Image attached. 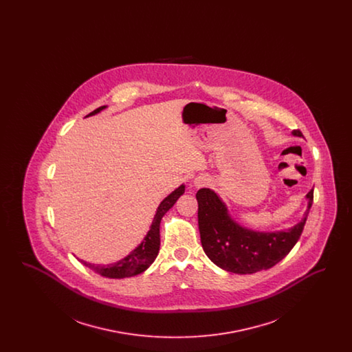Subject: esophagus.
<instances>
[{"label": "esophagus", "instance_id": "esophagus-1", "mask_svg": "<svg viewBox=\"0 0 352 352\" xmlns=\"http://www.w3.org/2000/svg\"><path fill=\"white\" fill-rule=\"evenodd\" d=\"M204 184H206V182H204L203 179H197V181H195V186H198V187H199V186H204Z\"/></svg>", "mask_w": 352, "mask_h": 352}]
</instances>
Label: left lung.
<instances>
[{"label": "left lung", "mask_w": 352, "mask_h": 352, "mask_svg": "<svg viewBox=\"0 0 352 352\" xmlns=\"http://www.w3.org/2000/svg\"><path fill=\"white\" fill-rule=\"evenodd\" d=\"M293 135L302 137L300 131ZM303 219L289 230L263 232L239 224L218 194L210 188L197 192L201 247L219 268L237 274H252L274 267L292 251L301 236L313 204V190L306 195Z\"/></svg>", "instance_id": "8db88e82"}]
</instances>
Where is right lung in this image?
Returning a JSON list of instances; mask_svg holds the SVG:
<instances>
[{
  "mask_svg": "<svg viewBox=\"0 0 352 352\" xmlns=\"http://www.w3.org/2000/svg\"><path fill=\"white\" fill-rule=\"evenodd\" d=\"M105 108H107V105H102L100 108L95 109L94 112H91L89 115H87L85 118L94 116ZM184 192V184H181L178 188H175L170 195H168L164 201L160 203L157 212L151 221V230L148 231V234L144 237L141 244L138 247H135L128 256H125L118 263H113L109 265H95V264L85 263L83 260H80V261L85 267L95 270L102 277H108V278H125V277H132V276L145 272L153 264V261L155 260L158 251H160L161 219L164 218V215L175 204V201H178V198Z\"/></svg>",
  "mask_w": 352,
  "mask_h": 352,
  "instance_id": "right-lung-1",
  "label": "right lung"
}]
</instances>
